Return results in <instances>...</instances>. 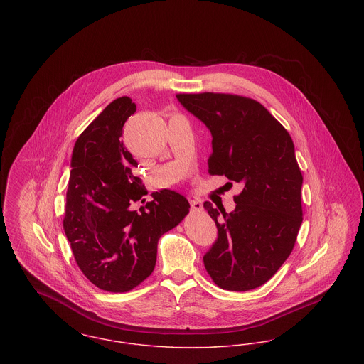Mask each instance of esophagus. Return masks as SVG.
Listing matches in <instances>:
<instances>
[{"mask_svg": "<svg viewBox=\"0 0 364 364\" xmlns=\"http://www.w3.org/2000/svg\"><path fill=\"white\" fill-rule=\"evenodd\" d=\"M191 210L193 211H199L203 208V203L199 200V199H191Z\"/></svg>", "mask_w": 364, "mask_h": 364, "instance_id": "obj_1", "label": "esophagus"}]
</instances>
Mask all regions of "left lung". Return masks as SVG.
I'll list each match as a JSON object with an SVG mask.
<instances>
[{"label":"left lung","instance_id":"left-lung-1","mask_svg":"<svg viewBox=\"0 0 364 364\" xmlns=\"http://www.w3.org/2000/svg\"><path fill=\"white\" fill-rule=\"evenodd\" d=\"M176 97L211 134L208 172L242 186L230 213L205 203L218 229L205 267L226 291L258 288L288 259L303 221V176L292 138L254 100L214 92Z\"/></svg>","mask_w":364,"mask_h":364}]
</instances>
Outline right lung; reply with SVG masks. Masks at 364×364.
<instances>
[{
  "label": "right lung",
  "mask_w": 364,
  "mask_h": 364,
  "mask_svg": "<svg viewBox=\"0 0 364 364\" xmlns=\"http://www.w3.org/2000/svg\"><path fill=\"white\" fill-rule=\"evenodd\" d=\"M136 112L131 98L107 105L77 138L70 156L64 230L77 266L95 287L122 294L149 277L159 237L190 211L172 190L147 191L134 176L136 159L122 141V127ZM145 204L139 210L133 203Z\"/></svg>",
  "instance_id": "right-lung-1"
}]
</instances>
